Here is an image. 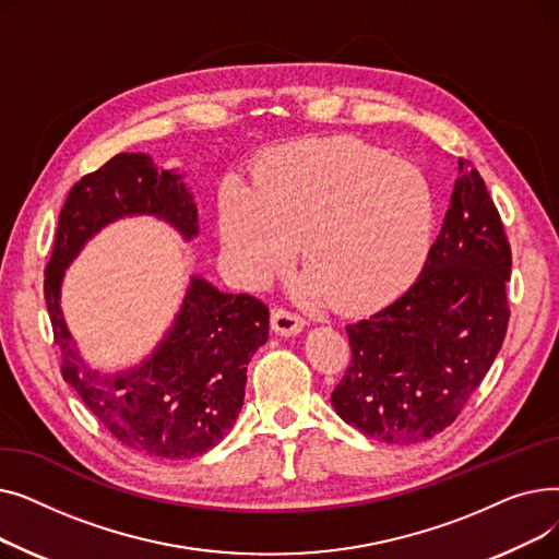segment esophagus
Listing matches in <instances>:
<instances>
[{
    "mask_svg": "<svg viewBox=\"0 0 559 559\" xmlns=\"http://www.w3.org/2000/svg\"><path fill=\"white\" fill-rule=\"evenodd\" d=\"M272 326L281 335H295L306 326V319L287 308H276L272 314Z\"/></svg>",
    "mask_w": 559,
    "mask_h": 559,
    "instance_id": "34e87169",
    "label": "esophagus"
}]
</instances>
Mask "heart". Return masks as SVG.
I'll list each match as a JSON object with an SVG mask.
<instances>
[{
    "label": "heart",
    "instance_id": "b5f03b06",
    "mask_svg": "<svg viewBox=\"0 0 559 559\" xmlns=\"http://www.w3.org/2000/svg\"><path fill=\"white\" fill-rule=\"evenodd\" d=\"M435 199L426 174L354 138L301 140L264 154L253 186L219 190V230L228 260L249 283H267L304 238L310 270L301 289L335 292L365 308L401 289L428 253Z\"/></svg>",
    "mask_w": 559,
    "mask_h": 559
}]
</instances>
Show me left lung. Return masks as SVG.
Instances as JSON below:
<instances>
[{
  "label": "left lung",
  "mask_w": 559,
  "mask_h": 559,
  "mask_svg": "<svg viewBox=\"0 0 559 559\" xmlns=\"http://www.w3.org/2000/svg\"><path fill=\"white\" fill-rule=\"evenodd\" d=\"M512 251L483 176L460 158L442 230L419 278L390 306L346 326L350 365L335 413L388 444L449 428L503 346Z\"/></svg>",
  "instance_id": "8db88e82"
}]
</instances>
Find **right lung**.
Here are the masks:
<instances>
[{
	"mask_svg": "<svg viewBox=\"0 0 559 559\" xmlns=\"http://www.w3.org/2000/svg\"><path fill=\"white\" fill-rule=\"evenodd\" d=\"M181 179L158 171L146 154H117L85 174L63 203L45 267V301L66 383L117 442L158 460L197 457L230 430L242 409L247 365L270 337V308L192 276L154 356L127 373H102L83 362L58 301L68 264L115 219L146 213L169 222L183 240L194 238L197 205Z\"/></svg>",
	"mask_w": 559,
	"mask_h": 559,
	"instance_id": "right-lung-1",
	"label": "right lung"
}]
</instances>
